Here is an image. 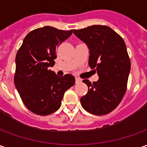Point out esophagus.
Returning <instances> with one entry per match:
<instances>
[{"instance_id":"34e87169","label":"esophagus","mask_w":147,"mask_h":147,"mask_svg":"<svg viewBox=\"0 0 147 147\" xmlns=\"http://www.w3.org/2000/svg\"><path fill=\"white\" fill-rule=\"evenodd\" d=\"M82 82V80L80 79V78H76V83H80Z\"/></svg>"}]
</instances>
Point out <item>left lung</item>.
<instances>
[{
  "instance_id": "left-lung-1",
  "label": "left lung",
  "mask_w": 147,
  "mask_h": 147,
  "mask_svg": "<svg viewBox=\"0 0 147 147\" xmlns=\"http://www.w3.org/2000/svg\"><path fill=\"white\" fill-rule=\"evenodd\" d=\"M76 36L89 49V65L98 73V80L83 82L88 92L80 98L84 109L101 116L117 107L126 92L131 62L123 38L106 26L93 25L73 30Z\"/></svg>"
}]
</instances>
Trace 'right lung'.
<instances>
[{
  "instance_id": "1",
  "label": "right lung",
  "mask_w": 147,
  "mask_h": 147,
  "mask_svg": "<svg viewBox=\"0 0 147 147\" xmlns=\"http://www.w3.org/2000/svg\"><path fill=\"white\" fill-rule=\"evenodd\" d=\"M72 30L43 27L30 31L16 57L14 83L25 106L34 113L46 116L61 107L65 91L75 84L71 74L57 76L49 69L55 64L56 49Z\"/></svg>"
}]
</instances>
